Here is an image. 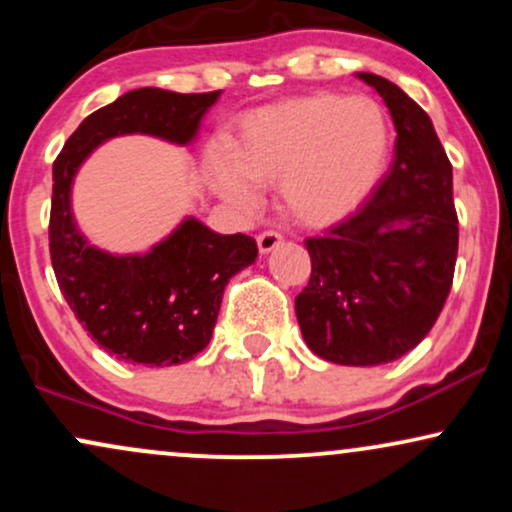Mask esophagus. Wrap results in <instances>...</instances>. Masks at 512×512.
<instances>
[{"instance_id": "esophagus-1", "label": "esophagus", "mask_w": 512, "mask_h": 512, "mask_svg": "<svg viewBox=\"0 0 512 512\" xmlns=\"http://www.w3.org/2000/svg\"><path fill=\"white\" fill-rule=\"evenodd\" d=\"M281 240H284V238H281L279 233H274V231H264L262 236H257V248H260L262 255H269V252L279 248Z\"/></svg>"}]
</instances>
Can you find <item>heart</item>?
<instances>
[{
	"mask_svg": "<svg viewBox=\"0 0 512 512\" xmlns=\"http://www.w3.org/2000/svg\"><path fill=\"white\" fill-rule=\"evenodd\" d=\"M387 163L390 125L373 98L310 93L245 115L209 178L240 207L257 202V187L276 185L291 223L330 228L368 202Z\"/></svg>",
	"mask_w": 512,
	"mask_h": 512,
	"instance_id": "1",
	"label": "heart"
}]
</instances>
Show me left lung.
<instances>
[{
	"mask_svg": "<svg viewBox=\"0 0 512 512\" xmlns=\"http://www.w3.org/2000/svg\"><path fill=\"white\" fill-rule=\"evenodd\" d=\"M397 129L395 158L373 197L325 238H308L313 272L296 317L315 356L339 366H383L431 332L452 286L457 214L452 166L431 117L378 74Z\"/></svg>",
	"mask_w": 512,
	"mask_h": 512,
	"instance_id": "8db88e82",
	"label": "left lung"
}]
</instances>
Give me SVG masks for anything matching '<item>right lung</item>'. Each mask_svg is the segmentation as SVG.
Returning a JSON list of instances; mask_svg holds the SVG:
<instances>
[{
	"mask_svg": "<svg viewBox=\"0 0 512 512\" xmlns=\"http://www.w3.org/2000/svg\"><path fill=\"white\" fill-rule=\"evenodd\" d=\"M219 96L134 88L88 115L52 166L50 257L57 284L76 320L120 361L163 368L195 358L209 344L228 279L257 260V243L243 233L221 236L185 216L146 252H108L74 219V178L98 146L125 134L195 144L202 117Z\"/></svg>",
	"mask_w": 512,
	"mask_h": 512,
	"instance_id": "1",
	"label": "right lung"
}]
</instances>
